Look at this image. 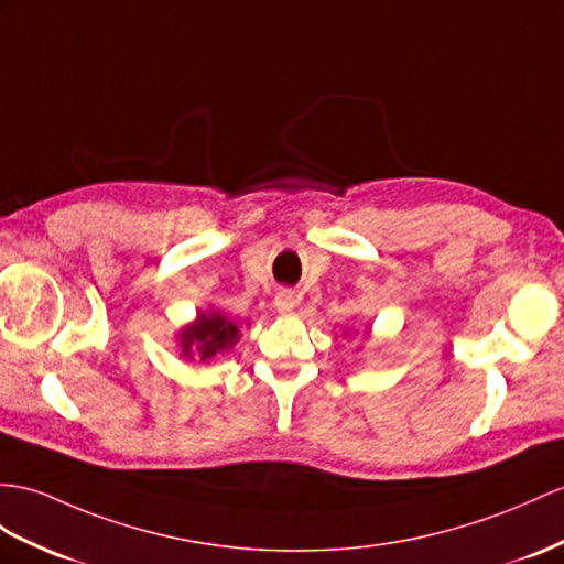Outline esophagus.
<instances>
[{"label":"esophagus","mask_w":564,"mask_h":564,"mask_svg":"<svg viewBox=\"0 0 564 564\" xmlns=\"http://www.w3.org/2000/svg\"><path fill=\"white\" fill-rule=\"evenodd\" d=\"M274 308H278V313L286 315L292 313L296 308V296L292 290H280L278 296H274Z\"/></svg>","instance_id":"1"}]
</instances>
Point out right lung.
<instances>
[{
    "label": "right lung",
    "instance_id": "obj_1",
    "mask_svg": "<svg viewBox=\"0 0 564 564\" xmlns=\"http://www.w3.org/2000/svg\"><path fill=\"white\" fill-rule=\"evenodd\" d=\"M241 339L239 325L223 311H198L196 318L178 327L176 347L184 361H213Z\"/></svg>",
    "mask_w": 564,
    "mask_h": 564
}]
</instances>
